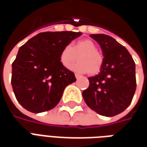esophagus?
<instances>
[{
	"instance_id": "esophagus-1",
	"label": "esophagus",
	"mask_w": 147,
	"mask_h": 147,
	"mask_svg": "<svg viewBox=\"0 0 147 147\" xmlns=\"http://www.w3.org/2000/svg\"><path fill=\"white\" fill-rule=\"evenodd\" d=\"M75 76H76V80H79L80 77H81V76L79 75V74H75Z\"/></svg>"
}]
</instances>
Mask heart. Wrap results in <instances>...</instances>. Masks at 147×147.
Here are the masks:
<instances>
[{
    "instance_id": "obj_1",
    "label": "heart",
    "mask_w": 147,
    "mask_h": 147,
    "mask_svg": "<svg viewBox=\"0 0 147 147\" xmlns=\"http://www.w3.org/2000/svg\"><path fill=\"white\" fill-rule=\"evenodd\" d=\"M77 59L80 62L71 68L80 73L88 72L90 76L98 74L104 63L103 55L98 51L95 43L90 39L80 40L76 42L72 47L67 45L62 49L60 61L63 67L68 68Z\"/></svg>"
}]
</instances>
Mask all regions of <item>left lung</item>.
Segmentation results:
<instances>
[{
	"label": "left lung",
	"instance_id": "left-lung-1",
	"mask_svg": "<svg viewBox=\"0 0 147 147\" xmlns=\"http://www.w3.org/2000/svg\"><path fill=\"white\" fill-rule=\"evenodd\" d=\"M103 52L100 73L89 77L90 85L83 91L86 105L97 113L113 117L125 110L136 90V64L127 49L106 34H91Z\"/></svg>",
	"mask_w": 147,
	"mask_h": 147
}]
</instances>
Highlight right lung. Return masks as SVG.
Here are the masks:
<instances>
[{
    "instance_id": "obj_1",
    "label": "right lung",
    "mask_w": 147,
    "mask_h": 147,
    "mask_svg": "<svg viewBox=\"0 0 147 147\" xmlns=\"http://www.w3.org/2000/svg\"><path fill=\"white\" fill-rule=\"evenodd\" d=\"M81 32H42L22 45L12 63L11 86L24 109L38 113L50 110L61 100L64 88L76 82L75 74L62 66V49Z\"/></svg>"
}]
</instances>
